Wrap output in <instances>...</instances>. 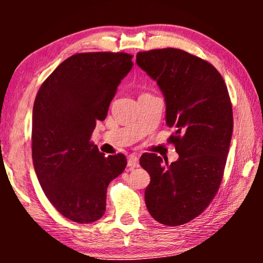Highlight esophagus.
Listing matches in <instances>:
<instances>
[{"instance_id": "esophagus-1", "label": "esophagus", "mask_w": 263, "mask_h": 263, "mask_svg": "<svg viewBox=\"0 0 263 263\" xmlns=\"http://www.w3.org/2000/svg\"><path fill=\"white\" fill-rule=\"evenodd\" d=\"M128 166L130 168H134V167H139L140 164H139V157L136 156V154H130V156L128 157Z\"/></svg>"}]
</instances>
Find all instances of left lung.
<instances>
[{"label": "left lung", "instance_id": "left-lung-1", "mask_svg": "<svg viewBox=\"0 0 263 263\" xmlns=\"http://www.w3.org/2000/svg\"><path fill=\"white\" fill-rule=\"evenodd\" d=\"M136 63L157 81L166 103L168 142L178 160L170 165L154 153L140 158L148 172L145 202L167 226L189 222L208 207L220 186L232 138V105L224 79L200 57L181 49L138 52Z\"/></svg>", "mask_w": 263, "mask_h": 263}]
</instances>
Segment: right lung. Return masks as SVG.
Segmentation results:
<instances>
[{"instance_id":"1","label":"right lung","mask_w":263,"mask_h":263,"mask_svg":"<svg viewBox=\"0 0 263 263\" xmlns=\"http://www.w3.org/2000/svg\"><path fill=\"white\" fill-rule=\"evenodd\" d=\"M125 52H84L63 61L43 82L32 114V159L52 206L71 221L98 220L106 189L127 166L124 154L105 157L91 141L106 118L121 80L130 71Z\"/></svg>"}]
</instances>
